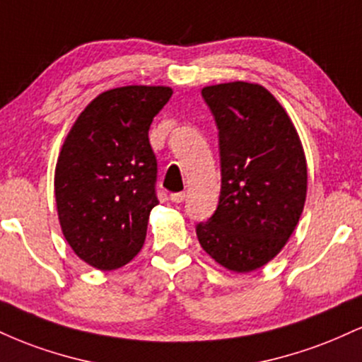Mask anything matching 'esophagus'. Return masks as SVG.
<instances>
[{
  "label": "esophagus",
  "instance_id": "obj_1",
  "mask_svg": "<svg viewBox=\"0 0 362 362\" xmlns=\"http://www.w3.org/2000/svg\"><path fill=\"white\" fill-rule=\"evenodd\" d=\"M185 199V192H173L170 194V201L172 202H182Z\"/></svg>",
  "mask_w": 362,
  "mask_h": 362
}]
</instances>
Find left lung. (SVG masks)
<instances>
[{
    "label": "left lung",
    "mask_w": 362,
    "mask_h": 362,
    "mask_svg": "<svg viewBox=\"0 0 362 362\" xmlns=\"http://www.w3.org/2000/svg\"><path fill=\"white\" fill-rule=\"evenodd\" d=\"M219 131L221 194L195 226L199 243L223 267L252 272L293 235L306 201V158L289 115L271 91L233 81L202 88Z\"/></svg>",
    "instance_id": "obj_1"
}]
</instances>
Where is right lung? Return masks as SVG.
<instances>
[{"label": "right lung", "instance_id": "add662e5", "mask_svg": "<svg viewBox=\"0 0 362 362\" xmlns=\"http://www.w3.org/2000/svg\"><path fill=\"white\" fill-rule=\"evenodd\" d=\"M168 86L103 91L73 124L57 158V216L73 252L100 271L126 265L144 245L158 204L148 131L172 97Z\"/></svg>", "mask_w": 362, "mask_h": 362}]
</instances>
